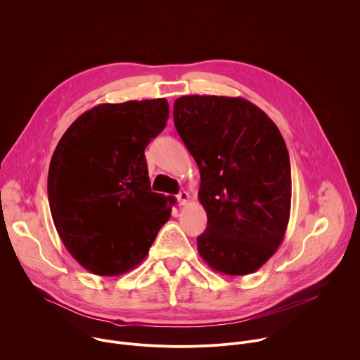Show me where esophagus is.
Here are the masks:
<instances>
[{
    "instance_id": "1",
    "label": "esophagus",
    "mask_w": 360,
    "mask_h": 360,
    "mask_svg": "<svg viewBox=\"0 0 360 360\" xmlns=\"http://www.w3.org/2000/svg\"><path fill=\"white\" fill-rule=\"evenodd\" d=\"M176 199H178L179 205H186V203L189 202L191 196H189V193H188L186 191H182V192H179V193L176 195Z\"/></svg>"
}]
</instances>
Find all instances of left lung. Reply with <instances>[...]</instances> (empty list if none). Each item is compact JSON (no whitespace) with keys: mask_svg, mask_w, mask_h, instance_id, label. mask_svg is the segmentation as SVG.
<instances>
[{"mask_svg":"<svg viewBox=\"0 0 360 360\" xmlns=\"http://www.w3.org/2000/svg\"><path fill=\"white\" fill-rule=\"evenodd\" d=\"M174 122L199 172L208 226L198 236L214 271H258L282 243L290 215V162L275 122L240 96L186 95Z\"/></svg>","mask_w":360,"mask_h":360,"instance_id":"8db88e82","label":"left lung"}]
</instances>
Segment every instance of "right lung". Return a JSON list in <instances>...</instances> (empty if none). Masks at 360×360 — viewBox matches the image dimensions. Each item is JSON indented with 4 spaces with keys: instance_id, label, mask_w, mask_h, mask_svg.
<instances>
[{
    "instance_id": "right-lung-1",
    "label": "right lung",
    "mask_w": 360,
    "mask_h": 360,
    "mask_svg": "<svg viewBox=\"0 0 360 360\" xmlns=\"http://www.w3.org/2000/svg\"><path fill=\"white\" fill-rule=\"evenodd\" d=\"M165 98L99 104L60 139L48 171L57 232L86 271L120 276L148 255L175 199L150 191L143 150L167 125Z\"/></svg>"
}]
</instances>
